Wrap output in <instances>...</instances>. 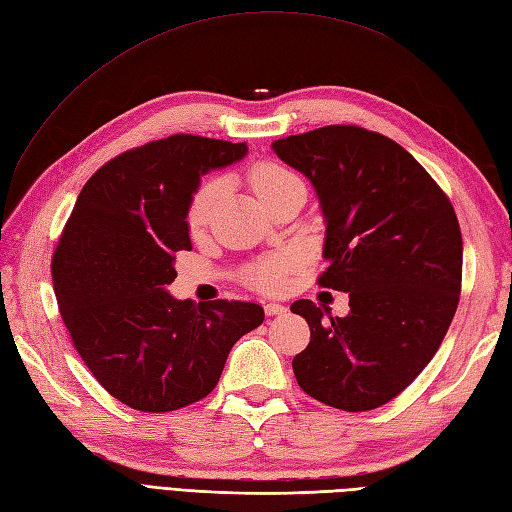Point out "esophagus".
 Wrapping results in <instances>:
<instances>
[{"instance_id":"esophagus-1","label":"esophagus","mask_w":512,"mask_h":512,"mask_svg":"<svg viewBox=\"0 0 512 512\" xmlns=\"http://www.w3.org/2000/svg\"><path fill=\"white\" fill-rule=\"evenodd\" d=\"M265 313H267L269 317H273V315H284V313H286V306L276 304V302H269V304H265Z\"/></svg>"}]
</instances>
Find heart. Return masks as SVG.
<instances>
[{"label": "heart", "instance_id": "b5f03b06", "mask_svg": "<svg viewBox=\"0 0 512 512\" xmlns=\"http://www.w3.org/2000/svg\"><path fill=\"white\" fill-rule=\"evenodd\" d=\"M247 182L252 186V191L263 199L269 206L271 199L280 195L284 189H289L291 184H297L299 178L291 169H286L280 162L263 160L252 165L247 171ZM223 191V180L221 178H208L197 186L195 193L191 195V202L186 206V228L195 236L204 232L210 221V213H213V206ZM295 267V256L293 254H278L260 260V263L252 265L245 271V282L256 291L263 293H278L286 286L289 280V273Z\"/></svg>", "mask_w": 512, "mask_h": 512}]
</instances>
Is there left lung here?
I'll use <instances>...</instances> for the list:
<instances>
[{"mask_svg":"<svg viewBox=\"0 0 512 512\" xmlns=\"http://www.w3.org/2000/svg\"><path fill=\"white\" fill-rule=\"evenodd\" d=\"M313 182L326 217L319 286L350 293V315L323 317L299 299L310 328L293 358L297 384L347 413L400 395L439 350L463 282V236L450 197L389 136L326 126L273 143Z\"/></svg>","mask_w":512,"mask_h":512,"instance_id":"1","label":"left lung"}]
</instances>
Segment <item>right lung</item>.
<instances>
[{
	"instance_id": "right-lung-1",
	"label": "right lung",
	"mask_w": 512,
	"mask_h": 512,
	"mask_svg": "<svg viewBox=\"0 0 512 512\" xmlns=\"http://www.w3.org/2000/svg\"><path fill=\"white\" fill-rule=\"evenodd\" d=\"M245 143L173 134L99 167L78 195L52 258L60 317L84 365L121 404L169 413L215 389L232 345L265 310L165 289L189 252L186 206L208 171L243 158Z\"/></svg>"
}]
</instances>
